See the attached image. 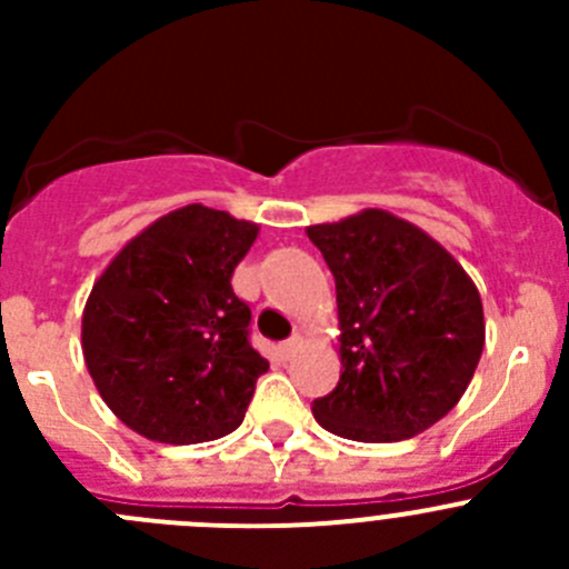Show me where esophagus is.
<instances>
[{"label": "esophagus", "mask_w": 569, "mask_h": 569, "mask_svg": "<svg viewBox=\"0 0 569 569\" xmlns=\"http://www.w3.org/2000/svg\"><path fill=\"white\" fill-rule=\"evenodd\" d=\"M299 347H301V339H299V336H293V339H288V341H281V345H279L281 359H290V356H293L296 350H299Z\"/></svg>", "instance_id": "1"}]
</instances>
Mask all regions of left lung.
I'll use <instances>...</instances> for the list:
<instances>
[{"label": "left lung", "mask_w": 569, "mask_h": 569, "mask_svg": "<svg viewBox=\"0 0 569 569\" xmlns=\"http://www.w3.org/2000/svg\"><path fill=\"white\" fill-rule=\"evenodd\" d=\"M336 279L341 376L313 401L325 430L401 441L445 419L485 350L481 296L433 236L387 210L308 228Z\"/></svg>", "instance_id": "obj_1"}]
</instances>
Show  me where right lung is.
I'll return each instance as SVG.
<instances>
[{
    "label": "right lung",
    "instance_id": "obj_1",
    "mask_svg": "<svg viewBox=\"0 0 569 569\" xmlns=\"http://www.w3.org/2000/svg\"><path fill=\"white\" fill-rule=\"evenodd\" d=\"M259 224L188 204L124 244L88 296L82 353L104 405L162 445L233 433L268 359L250 345L233 270Z\"/></svg>",
    "mask_w": 569,
    "mask_h": 569
}]
</instances>
